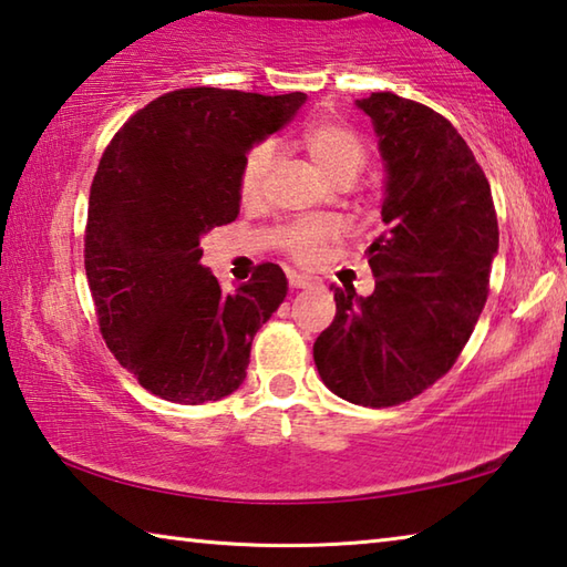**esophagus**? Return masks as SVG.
Instances as JSON below:
<instances>
[{
  "mask_svg": "<svg viewBox=\"0 0 567 567\" xmlns=\"http://www.w3.org/2000/svg\"><path fill=\"white\" fill-rule=\"evenodd\" d=\"M287 282H290L292 290H305V287H310L315 280L310 275H300V272H287Z\"/></svg>",
  "mask_w": 567,
  "mask_h": 567,
  "instance_id": "1",
  "label": "esophagus"
}]
</instances>
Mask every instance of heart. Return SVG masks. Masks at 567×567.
Returning a JSON list of instances; mask_svg holds the SVG:
<instances>
[{
	"label": "heart",
	"instance_id": "obj_1",
	"mask_svg": "<svg viewBox=\"0 0 567 567\" xmlns=\"http://www.w3.org/2000/svg\"><path fill=\"white\" fill-rule=\"evenodd\" d=\"M297 142L310 155L315 165L328 177L334 187H350L362 175V169L370 162L368 142L350 124L338 120H318L305 124L297 132ZM275 167L272 145H255L247 150L243 165L237 172V192L245 205H260L270 192ZM324 243V227L318 223H295L285 229L282 247L297 262H315Z\"/></svg>",
	"mask_w": 567,
	"mask_h": 567
}]
</instances>
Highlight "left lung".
<instances>
[{
    "label": "left lung",
    "instance_id": "left-lung-1",
    "mask_svg": "<svg viewBox=\"0 0 567 567\" xmlns=\"http://www.w3.org/2000/svg\"><path fill=\"white\" fill-rule=\"evenodd\" d=\"M388 162L382 233L368 249L375 292L334 287V320L315 340L324 385L362 408H392L447 375L491 292L497 215L491 182L443 114L372 92L360 100Z\"/></svg>",
    "mask_w": 567,
    "mask_h": 567
}]
</instances>
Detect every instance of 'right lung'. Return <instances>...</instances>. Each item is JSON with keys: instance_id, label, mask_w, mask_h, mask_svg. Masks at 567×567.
Masks as SVG:
<instances>
[{"instance_id": "right-lung-1", "label": "right lung", "mask_w": 567, "mask_h": 567, "mask_svg": "<svg viewBox=\"0 0 567 567\" xmlns=\"http://www.w3.org/2000/svg\"><path fill=\"white\" fill-rule=\"evenodd\" d=\"M305 100L175 90L134 112L104 150L84 270L104 342L152 395L203 405L243 385L255 332L287 295L285 272L262 262L223 292L199 262V237L235 223L243 157Z\"/></svg>"}]
</instances>
